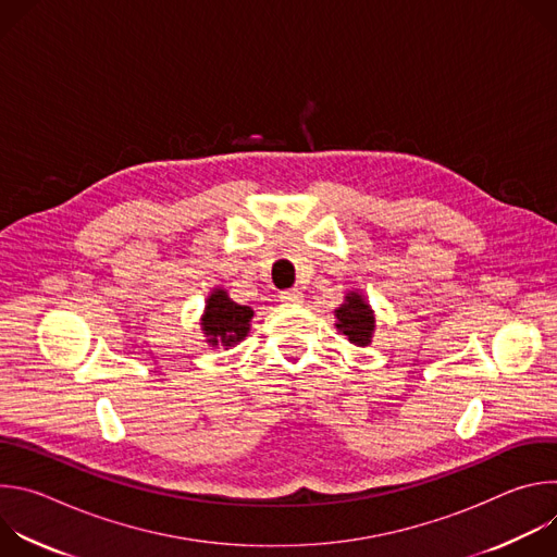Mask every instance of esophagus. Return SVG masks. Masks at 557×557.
Returning <instances> with one entry per match:
<instances>
[{
	"mask_svg": "<svg viewBox=\"0 0 557 557\" xmlns=\"http://www.w3.org/2000/svg\"><path fill=\"white\" fill-rule=\"evenodd\" d=\"M301 297H304V293L299 288H286L280 293V299L286 304H297V301H301Z\"/></svg>",
	"mask_w": 557,
	"mask_h": 557,
	"instance_id": "esophagus-1",
	"label": "esophagus"
}]
</instances>
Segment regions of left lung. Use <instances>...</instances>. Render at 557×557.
<instances>
[{
    "mask_svg": "<svg viewBox=\"0 0 557 557\" xmlns=\"http://www.w3.org/2000/svg\"><path fill=\"white\" fill-rule=\"evenodd\" d=\"M337 331L355 346H368L374 333V312L370 304L357 290H350L344 304L335 310Z\"/></svg>",
    "mask_w": 557,
    "mask_h": 557,
    "instance_id": "1",
    "label": "left lung"
}]
</instances>
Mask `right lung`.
<instances>
[{"label":"right lung","instance_id":"obj_1","mask_svg":"<svg viewBox=\"0 0 557 557\" xmlns=\"http://www.w3.org/2000/svg\"><path fill=\"white\" fill-rule=\"evenodd\" d=\"M253 310L249 306L235 304L224 288H213L207 297L205 314L200 320L207 344L218 348H231L240 344L251 331Z\"/></svg>","mask_w":557,"mask_h":557}]
</instances>
